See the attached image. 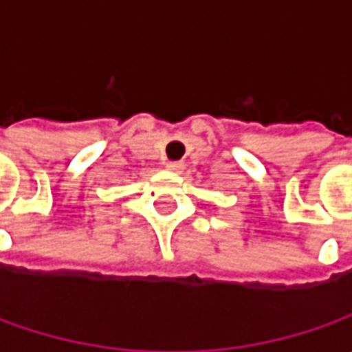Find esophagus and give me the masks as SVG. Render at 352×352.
Returning <instances> with one entry per match:
<instances>
[{
	"mask_svg": "<svg viewBox=\"0 0 352 352\" xmlns=\"http://www.w3.org/2000/svg\"><path fill=\"white\" fill-rule=\"evenodd\" d=\"M166 168L172 170V172H182L184 162H182V160H170L168 164H166Z\"/></svg>",
	"mask_w": 352,
	"mask_h": 352,
	"instance_id": "34e87169",
	"label": "esophagus"
}]
</instances>
